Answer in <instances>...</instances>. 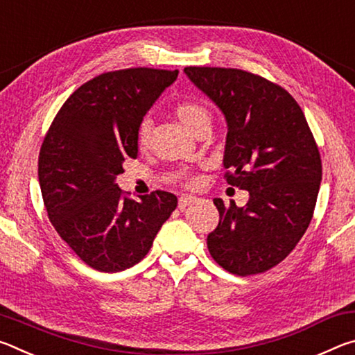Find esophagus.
<instances>
[{"mask_svg":"<svg viewBox=\"0 0 355 355\" xmlns=\"http://www.w3.org/2000/svg\"><path fill=\"white\" fill-rule=\"evenodd\" d=\"M196 200H197V197H194V196H188V194L182 196V197H180V199H178V208H180V209H184L186 207H189L191 203H194Z\"/></svg>","mask_w":355,"mask_h":355,"instance_id":"obj_1","label":"esophagus"}]
</instances>
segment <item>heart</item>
I'll return each mask as SVG.
<instances>
[{
	"instance_id": "1",
	"label": "heart",
	"mask_w": 355,
	"mask_h": 355,
	"mask_svg": "<svg viewBox=\"0 0 355 355\" xmlns=\"http://www.w3.org/2000/svg\"><path fill=\"white\" fill-rule=\"evenodd\" d=\"M175 116L182 120L183 125L192 135L197 136L202 131H209L211 128V111L209 107L199 100H182L173 106ZM152 139V120L144 119L137 127L136 146L139 150H146Z\"/></svg>"
}]
</instances>
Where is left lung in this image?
I'll list each match as a JSON object with an SVG mask.
<instances>
[{"mask_svg":"<svg viewBox=\"0 0 355 355\" xmlns=\"http://www.w3.org/2000/svg\"><path fill=\"white\" fill-rule=\"evenodd\" d=\"M227 120L228 184L249 191L236 207L214 199L219 224L207 238L214 261L241 275L266 272L290 255L313 218L322 164L297 101L279 84L239 69L186 67Z\"/></svg>","mask_w":355,"mask_h":355,"instance_id":"left-lung-1","label":"left lung"}]
</instances>
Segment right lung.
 I'll use <instances>...</instances> for the list:
<instances>
[{
	"label": "right lung",
	"mask_w": 355,
	"mask_h": 355,
	"mask_svg": "<svg viewBox=\"0 0 355 355\" xmlns=\"http://www.w3.org/2000/svg\"><path fill=\"white\" fill-rule=\"evenodd\" d=\"M178 70L106 71L65 100L42 142L39 183L48 219L70 249L101 272H119L148 254L177 197L155 191L133 200L116 184L136 158L144 116Z\"/></svg>",
	"instance_id": "1"
}]
</instances>
